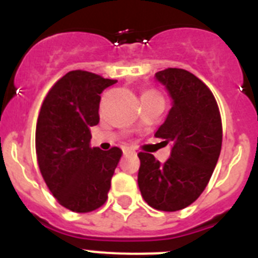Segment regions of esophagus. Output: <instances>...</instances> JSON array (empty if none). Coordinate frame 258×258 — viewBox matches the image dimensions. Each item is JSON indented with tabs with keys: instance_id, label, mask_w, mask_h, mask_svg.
Returning a JSON list of instances; mask_svg holds the SVG:
<instances>
[{
	"instance_id": "34e87169",
	"label": "esophagus",
	"mask_w": 258,
	"mask_h": 258,
	"mask_svg": "<svg viewBox=\"0 0 258 258\" xmlns=\"http://www.w3.org/2000/svg\"><path fill=\"white\" fill-rule=\"evenodd\" d=\"M122 152H124V155H127V154H132V152H134L132 149H127V147H125L124 150H122Z\"/></svg>"
}]
</instances>
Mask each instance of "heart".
Instances as JSON below:
<instances>
[{
	"label": "heart",
	"mask_w": 258,
	"mask_h": 258,
	"mask_svg": "<svg viewBox=\"0 0 258 258\" xmlns=\"http://www.w3.org/2000/svg\"><path fill=\"white\" fill-rule=\"evenodd\" d=\"M151 95H157L156 93H154V92H145L142 94V98H145V97H151Z\"/></svg>",
	"instance_id": "1"
}]
</instances>
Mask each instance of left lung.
I'll list each match as a JSON object with an SVG mask.
<instances>
[{"instance_id": "obj_1", "label": "left lung", "mask_w": 258, "mask_h": 258, "mask_svg": "<svg viewBox=\"0 0 258 258\" xmlns=\"http://www.w3.org/2000/svg\"><path fill=\"white\" fill-rule=\"evenodd\" d=\"M155 79L172 98V108L155 137L170 142L172 150L163 164L154 155L138 154V186L150 207L175 212L192 204L207 187L220 157L222 124L213 94L195 75L168 68Z\"/></svg>"}]
</instances>
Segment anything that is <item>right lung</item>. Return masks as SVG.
<instances>
[{"instance_id":"add662e5","label":"right lung","mask_w":258,"mask_h":258,"mask_svg":"<svg viewBox=\"0 0 258 258\" xmlns=\"http://www.w3.org/2000/svg\"><path fill=\"white\" fill-rule=\"evenodd\" d=\"M116 80L86 71H71L50 89L36 126V154L41 174L59 204L77 213L99 208L122 151L90 147V127L99 122L104 89Z\"/></svg>"}]
</instances>
